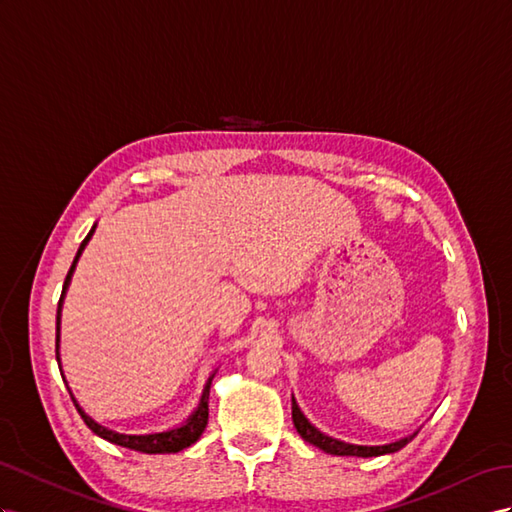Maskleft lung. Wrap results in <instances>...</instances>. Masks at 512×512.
<instances>
[{
	"label": "left lung",
	"instance_id": "1",
	"mask_svg": "<svg viewBox=\"0 0 512 512\" xmlns=\"http://www.w3.org/2000/svg\"><path fill=\"white\" fill-rule=\"evenodd\" d=\"M292 419H294V426L296 432L300 437H303L307 443L316 445L322 452L326 454H333V456H363V458H370V456H383V454H393L402 450L406 443H409L419 430L411 432V435L400 437L391 443H381V445H363V443H348L342 439H335L331 435H326L320 428L313 426L307 415L300 411V406L296 402V398L292 396Z\"/></svg>",
	"mask_w": 512,
	"mask_h": 512
}]
</instances>
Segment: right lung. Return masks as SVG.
I'll list each match as a JSON object with an SVG mask.
<instances>
[{"label":"right lung","instance_id":"obj_1","mask_svg":"<svg viewBox=\"0 0 512 512\" xmlns=\"http://www.w3.org/2000/svg\"><path fill=\"white\" fill-rule=\"evenodd\" d=\"M97 225H93V229L88 231V235L84 238V242L80 244V248H77V255L73 259L71 264V270L67 274V279H64V285H62V294H60V303H58V316H56V359H58V365H60V374H62V361H60V318H62V305H64V298H67V290L71 285V279H73V272L77 268V261H80L84 248L88 246L90 238H93ZM216 376V370L209 374L207 383L203 387V393H201V400H199V406L190 413V417L186 419V422L179 424V426H173L168 430H157V432H123V430H114L106 424L97 422V419L90 417L80 402L75 400L71 387L67 385L71 398H73V404L75 409L80 411L82 419L86 422V426L95 432V435H99L101 439H106L114 445H121V448H129V450H136V452H142V454H175V452H181L190 448L192 443H196L201 439L203 430L207 426V417H209V387H212V381ZM62 381L67 383V378H64L62 374Z\"/></svg>","mask_w":512,"mask_h":512}]
</instances>
